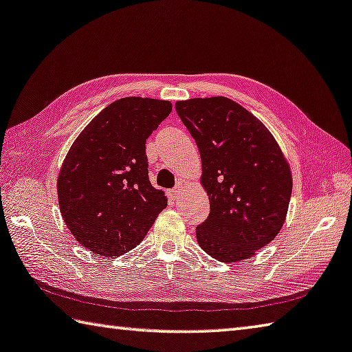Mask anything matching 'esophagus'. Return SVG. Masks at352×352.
<instances>
[{
  "instance_id": "obj_1",
  "label": "esophagus",
  "mask_w": 352,
  "mask_h": 352,
  "mask_svg": "<svg viewBox=\"0 0 352 352\" xmlns=\"http://www.w3.org/2000/svg\"><path fill=\"white\" fill-rule=\"evenodd\" d=\"M183 192H184V189H183V182H178V183H177V186L170 190V197H172V198H175V200H178V198H182Z\"/></svg>"
}]
</instances>
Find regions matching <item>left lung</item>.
<instances>
[{
	"label": "left lung",
	"instance_id": "8db88e82",
	"mask_svg": "<svg viewBox=\"0 0 352 352\" xmlns=\"http://www.w3.org/2000/svg\"><path fill=\"white\" fill-rule=\"evenodd\" d=\"M201 155L210 212L197 241L223 263L252 257L277 237L292 192L289 163L267 127L226 97L177 101Z\"/></svg>",
	"mask_w": 352,
	"mask_h": 352
}]
</instances>
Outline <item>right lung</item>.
<instances>
[{
	"mask_svg": "<svg viewBox=\"0 0 352 352\" xmlns=\"http://www.w3.org/2000/svg\"><path fill=\"white\" fill-rule=\"evenodd\" d=\"M170 111V101L120 98L70 146L56 190L66 226L87 251L112 258L132 251L168 206L149 182L146 140Z\"/></svg>",
	"mask_w": 352,
	"mask_h": 352,
	"instance_id": "obj_1",
	"label": "right lung"
}]
</instances>
